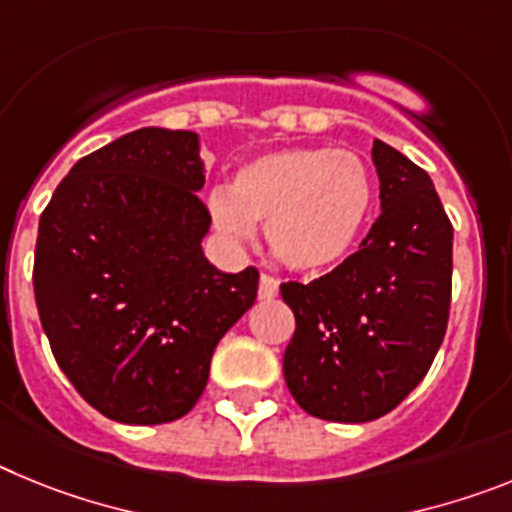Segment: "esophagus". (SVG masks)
<instances>
[{
    "label": "esophagus",
    "instance_id": "34e87169",
    "mask_svg": "<svg viewBox=\"0 0 512 512\" xmlns=\"http://www.w3.org/2000/svg\"><path fill=\"white\" fill-rule=\"evenodd\" d=\"M279 295V282L271 274H261L259 279V300H274Z\"/></svg>",
    "mask_w": 512,
    "mask_h": 512
}]
</instances>
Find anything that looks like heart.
Masks as SVG:
<instances>
[{
	"label": "heart",
	"instance_id": "heart-1",
	"mask_svg": "<svg viewBox=\"0 0 512 512\" xmlns=\"http://www.w3.org/2000/svg\"><path fill=\"white\" fill-rule=\"evenodd\" d=\"M374 205V179L356 153L287 148L266 153L210 194L212 220L230 238L264 223L269 251L287 269L323 274L348 259Z\"/></svg>",
	"mask_w": 512,
	"mask_h": 512
}]
</instances>
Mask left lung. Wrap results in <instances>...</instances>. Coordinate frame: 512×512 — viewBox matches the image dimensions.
<instances>
[{"label":"left lung","instance_id":"obj_1","mask_svg":"<svg viewBox=\"0 0 512 512\" xmlns=\"http://www.w3.org/2000/svg\"><path fill=\"white\" fill-rule=\"evenodd\" d=\"M382 215L359 251L310 284H282L295 312L284 382L305 413L366 423L428 374L451 305L454 228L431 176L374 140Z\"/></svg>","mask_w":512,"mask_h":512}]
</instances>
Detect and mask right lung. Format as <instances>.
Instances as JSON below:
<instances>
[{"label": "right lung", "mask_w": 512, "mask_h": 512, "mask_svg": "<svg viewBox=\"0 0 512 512\" xmlns=\"http://www.w3.org/2000/svg\"><path fill=\"white\" fill-rule=\"evenodd\" d=\"M200 135L140 128L79 158L40 215L33 287L61 372L117 423L194 408L259 271H217Z\"/></svg>", "instance_id": "right-lung-1"}]
</instances>
